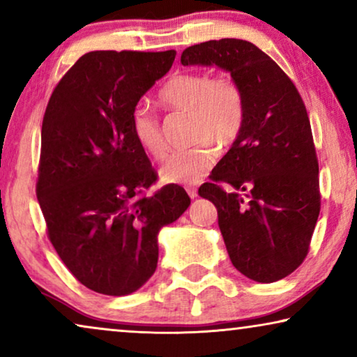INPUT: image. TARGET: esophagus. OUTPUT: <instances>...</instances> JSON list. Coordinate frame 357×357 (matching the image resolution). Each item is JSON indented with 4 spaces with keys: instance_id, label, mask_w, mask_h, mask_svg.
I'll use <instances>...</instances> for the list:
<instances>
[{
    "instance_id": "esophagus-1",
    "label": "esophagus",
    "mask_w": 357,
    "mask_h": 357,
    "mask_svg": "<svg viewBox=\"0 0 357 357\" xmlns=\"http://www.w3.org/2000/svg\"><path fill=\"white\" fill-rule=\"evenodd\" d=\"M185 190H187L190 198H197L198 197V190L195 187H185Z\"/></svg>"
}]
</instances>
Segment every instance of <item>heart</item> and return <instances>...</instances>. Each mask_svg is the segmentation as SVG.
<instances>
[{
    "label": "heart",
    "instance_id": "b5f03b06",
    "mask_svg": "<svg viewBox=\"0 0 357 357\" xmlns=\"http://www.w3.org/2000/svg\"><path fill=\"white\" fill-rule=\"evenodd\" d=\"M165 109L190 115L192 148L174 153L160 169L169 183H197L214 164L213 146L229 148L241 135L245 100L241 86L231 76H211L204 71L175 73L159 89ZM131 135L141 149L154 159L167 151L160 121L148 105H136L130 116Z\"/></svg>",
    "mask_w": 357,
    "mask_h": 357
}]
</instances>
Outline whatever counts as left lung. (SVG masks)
Wrapping results in <instances>:
<instances>
[{
    "mask_svg": "<svg viewBox=\"0 0 357 357\" xmlns=\"http://www.w3.org/2000/svg\"><path fill=\"white\" fill-rule=\"evenodd\" d=\"M180 61L216 65L241 86V135L198 193L218 208L232 265L253 281H280L305 260L320 213L319 159L304 100L291 77L247 40L198 43Z\"/></svg>",
    "mask_w": 357,
    "mask_h": 357,
    "instance_id": "1",
    "label": "left lung"
}]
</instances>
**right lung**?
I'll list each match as a JSON object with an SVG mask.
<instances>
[{
  "instance_id": "1",
  "label": "right lung",
  "mask_w": 357,
  "mask_h": 357,
  "mask_svg": "<svg viewBox=\"0 0 357 357\" xmlns=\"http://www.w3.org/2000/svg\"><path fill=\"white\" fill-rule=\"evenodd\" d=\"M175 50L82 55L61 77L42 121L37 199L47 236L81 284L105 296L139 289L158 266V234L190 206L158 180L130 128L131 112L170 70Z\"/></svg>"
}]
</instances>
